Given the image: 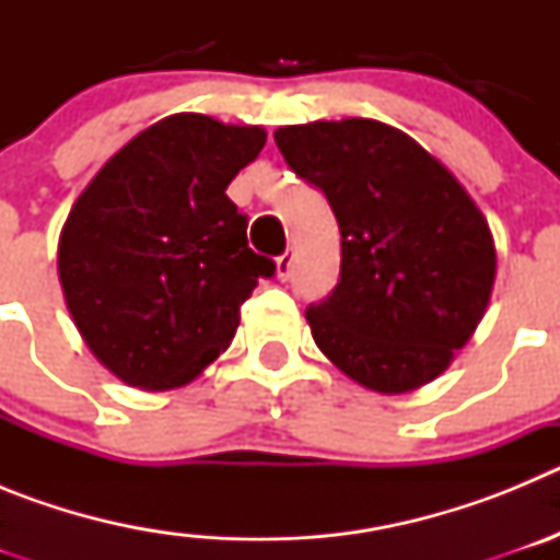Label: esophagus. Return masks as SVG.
<instances>
[{
	"label": "esophagus",
	"instance_id": "1",
	"mask_svg": "<svg viewBox=\"0 0 560 560\" xmlns=\"http://www.w3.org/2000/svg\"><path fill=\"white\" fill-rule=\"evenodd\" d=\"M291 269H294V255H291V252H283V255L277 257V277H280V280H289Z\"/></svg>",
	"mask_w": 560,
	"mask_h": 560
}]
</instances>
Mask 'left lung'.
I'll return each mask as SVG.
<instances>
[{"label": "left lung", "mask_w": 560, "mask_h": 560, "mask_svg": "<svg viewBox=\"0 0 560 560\" xmlns=\"http://www.w3.org/2000/svg\"><path fill=\"white\" fill-rule=\"evenodd\" d=\"M275 142L339 221V283L305 311L316 348L375 393L438 378L491 300L497 249L479 207L387 122L316 120L277 128Z\"/></svg>", "instance_id": "obj_1"}]
</instances>
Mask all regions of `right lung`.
Here are the masks:
<instances>
[{
	"mask_svg": "<svg viewBox=\"0 0 560 560\" xmlns=\"http://www.w3.org/2000/svg\"><path fill=\"white\" fill-rule=\"evenodd\" d=\"M260 126L173 114L101 167L58 241L63 300L89 350L128 387L173 389L219 359L269 257L246 244L226 187Z\"/></svg>",
	"mask_w": 560,
	"mask_h": 560,
	"instance_id": "add662e5",
	"label": "right lung"
}]
</instances>
